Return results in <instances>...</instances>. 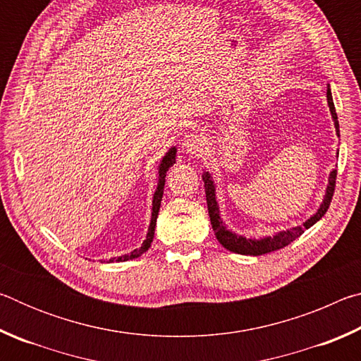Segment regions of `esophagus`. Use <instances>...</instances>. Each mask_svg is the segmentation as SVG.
I'll return each instance as SVG.
<instances>
[{"mask_svg":"<svg viewBox=\"0 0 361 361\" xmlns=\"http://www.w3.org/2000/svg\"><path fill=\"white\" fill-rule=\"evenodd\" d=\"M183 149H185L189 156H200L205 149V140L199 132H189L185 137V143H183Z\"/></svg>","mask_w":361,"mask_h":361,"instance_id":"1","label":"esophagus"}]
</instances>
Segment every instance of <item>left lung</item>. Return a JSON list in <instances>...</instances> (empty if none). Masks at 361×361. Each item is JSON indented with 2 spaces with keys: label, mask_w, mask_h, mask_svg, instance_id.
Listing matches in <instances>:
<instances>
[{
  "label": "left lung",
  "mask_w": 361,
  "mask_h": 361,
  "mask_svg": "<svg viewBox=\"0 0 361 361\" xmlns=\"http://www.w3.org/2000/svg\"><path fill=\"white\" fill-rule=\"evenodd\" d=\"M326 100H328V106L329 111H331V118L334 121V127H336V133L339 137V122H338V114H336L334 109V103H333V95H331V89L326 90ZM336 175H338V170H333L329 173L328 178V186H326V192L325 197H323V202L320 204L319 210H317L312 216L309 219H305L302 226H295V228H290L286 231H280L274 235H267V237H261V239H248V237H243L232 232L231 229L226 228V224L223 223L221 216H219V207L216 202V186L215 181H213V176L210 172H204L202 180L205 183V195H207V207H209V215H210V221H212V228L215 231V235L218 242L221 245L229 250V252L239 253V255H250V256H259L264 253H271L276 252V250L283 248L286 245H290L293 240H296L299 235L302 234L304 229H309L310 226H314L322 216L325 215L329 204H331L333 194H334V186H336Z\"/></svg>",
  "instance_id": "obj_1"
}]
</instances>
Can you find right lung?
Segmentation results:
<instances>
[{
  "label": "right lung",
  "mask_w": 361,
  "mask_h": 361,
  "mask_svg": "<svg viewBox=\"0 0 361 361\" xmlns=\"http://www.w3.org/2000/svg\"><path fill=\"white\" fill-rule=\"evenodd\" d=\"M175 157H176V148H170L166 156L162 157L161 164H159V180H157V188H156V192H154V197H152V213H151V223H149V228H148V234H146V239L143 240L142 247L133 250L132 253L129 255H122L118 256V258H111L109 262H122V261H129L133 258H138V256H142L146 250L151 247V242L154 239V228H156V219L159 215V209H161V200H162V194H164V185H166V173L167 170L173 166L175 164Z\"/></svg>",
  "instance_id": "right-lung-1"
}]
</instances>
